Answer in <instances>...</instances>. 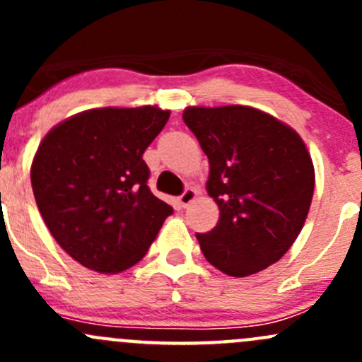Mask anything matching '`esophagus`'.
I'll return each instance as SVG.
<instances>
[{
    "label": "esophagus",
    "mask_w": 362,
    "mask_h": 362,
    "mask_svg": "<svg viewBox=\"0 0 362 362\" xmlns=\"http://www.w3.org/2000/svg\"><path fill=\"white\" fill-rule=\"evenodd\" d=\"M196 196H198V189H194V187H187L184 191V194L180 196V198H178V202H180V204L182 206H189V204H191L192 202H194L196 199Z\"/></svg>",
    "instance_id": "esophagus-1"
}]
</instances>
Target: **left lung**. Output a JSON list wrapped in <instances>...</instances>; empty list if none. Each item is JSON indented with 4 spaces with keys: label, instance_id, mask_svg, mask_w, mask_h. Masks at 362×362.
<instances>
[{
    "label": "left lung",
    "instance_id": "left-lung-1",
    "mask_svg": "<svg viewBox=\"0 0 362 362\" xmlns=\"http://www.w3.org/2000/svg\"><path fill=\"white\" fill-rule=\"evenodd\" d=\"M184 122L206 154V191L218 222L196 235L206 261L249 276L279 261L312 204L315 170L305 141L269 113L242 105L187 107Z\"/></svg>",
    "mask_w": 362,
    "mask_h": 362
}]
</instances>
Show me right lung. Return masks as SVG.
<instances>
[{"label": "right lung", "mask_w": 362, "mask_h": 362, "mask_svg": "<svg viewBox=\"0 0 362 362\" xmlns=\"http://www.w3.org/2000/svg\"><path fill=\"white\" fill-rule=\"evenodd\" d=\"M170 119L159 107L93 108L54 126L31 164L36 204L61 249L98 273L144 259L173 208L148 189L144 152Z\"/></svg>", "instance_id": "1"}]
</instances>
